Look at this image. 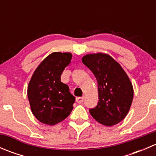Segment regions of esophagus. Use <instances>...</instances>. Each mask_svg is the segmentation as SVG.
I'll use <instances>...</instances> for the list:
<instances>
[{
    "instance_id": "1",
    "label": "esophagus",
    "mask_w": 156,
    "mask_h": 156,
    "mask_svg": "<svg viewBox=\"0 0 156 156\" xmlns=\"http://www.w3.org/2000/svg\"><path fill=\"white\" fill-rule=\"evenodd\" d=\"M84 98L83 97H77L76 98V102L78 103H79V104H81V103H82L83 102H84Z\"/></svg>"
}]
</instances>
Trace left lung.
I'll use <instances>...</instances> for the list:
<instances>
[{"label": "left lung", "mask_w": 156, "mask_h": 156, "mask_svg": "<svg viewBox=\"0 0 156 156\" xmlns=\"http://www.w3.org/2000/svg\"><path fill=\"white\" fill-rule=\"evenodd\" d=\"M82 62L94 73L98 84L99 102L89 112L97 122L112 126L128 113L133 89L126 72L111 56L103 53L83 56Z\"/></svg>", "instance_id": "8db88e82"}]
</instances>
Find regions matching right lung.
<instances>
[{"instance_id":"1","label":"right lung","mask_w":156,"mask_h":156,"mask_svg":"<svg viewBox=\"0 0 156 156\" xmlns=\"http://www.w3.org/2000/svg\"><path fill=\"white\" fill-rule=\"evenodd\" d=\"M72 53L54 52L47 56L31 76L27 90L31 112L41 123L54 125L69 115L75 98L61 75L71 62Z\"/></svg>"}]
</instances>
